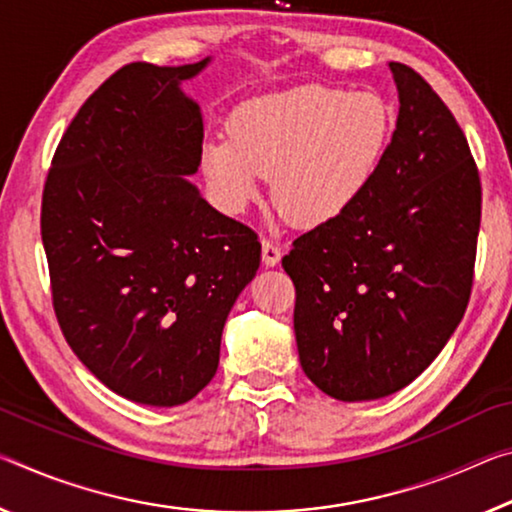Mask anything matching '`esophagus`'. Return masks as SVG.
I'll return each mask as SVG.
<instances>
[{
    "instance_id": "esophagus-1",
    "label": "esophagus",
    "mask_w": 512,
    "mask_h": 512,
    "mask_svg": "<svg viewBox=\"0 0 512 512\" xmlns=\"http://www.w3.org/2000/svg\"><path fill=\"white\" fill-rule=\"evenodd\" d=\"M280 257H282L280 243L273 241V239H264L262 241V259H264V264L266 266H275V264L280 262Z\"/></svg>"
}]
</instances>
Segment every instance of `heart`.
<instances>
[{
  "label": "heart",
  "mask_w": 512,
  "mask_h": 512,
  "mask_svg": "<svg viewBox=\"0 0 512 512\" xmlns=\"http://www.w3.org/2000/svg\"><path fill=\"white\" fill-rule=\"evenodd\" d=\"M230 139L202 145L207 182L239 209L273 175V200L291 221L326 225L369 189L392 139L394 113L373 91L307 84L243 102Z\"/></svg>",
  "instance_id": "heart-1"
}]
</instances>
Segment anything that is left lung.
Returning a JSON list of instances; mask_svg holds the SVG:
<instances>
[{
    "label": "left lung",
    "mask_w": 512,
    "mask_h": 512,
    "mask_svg": "<svg viewBox=\"0 0 512 512\" xmlns=\"http://www.w3.org/2000/svg\"><path fill=\"white\" fill-rule=\"evenodd\" d=\"M389 68L401 107L378 175L282 257L300 367L339 401L410 385L458 328L474 285L481 175L467 136L419 72Z\"/></svg>",
    "instance_id": "8db88e82"
}]
</instances>
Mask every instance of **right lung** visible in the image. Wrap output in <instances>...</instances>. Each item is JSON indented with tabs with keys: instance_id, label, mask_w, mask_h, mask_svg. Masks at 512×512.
Listing matches in <instances>:
<instances>
[{
	"instance_id": "1",
	"label": "right lung",
	"mask_w": 512,
	"mask_h": 512,
	"mask_svg": "<svg viewBox=\"0 0 512 512\" xmlns=\"http://www.w3.org/2000/svg\"><path fill=\"white\" fill-rule=\"evenodd\" d=\"M207 61L113 72L56 145L40 205L63 337L113 392L159 408L214 378L225 319L262 255L255 230L184 180L205 132L180 81Z\"/></svg>"
}]
</instances>
